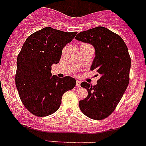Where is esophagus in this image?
Instances as JSON below:
<instances>
[{"label":"esophagus","instance_id":"esophagus-1","mask_svg":"<svg viewBox=\"0 0 146 146\" xmlns=\"http://www.w3.org/2000/svg\"><path fill=\"white\" fill-rule=\"evenodd\" d=\"M76 86L77 87L81 86V82L79 80H76Z\"/></svg>","mask_w":146,"mask_h":146}]
</instances>
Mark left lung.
<instances>
[{
  "instance_id": "left-lung-1",
  "label": "left lung",
  "mask_w": 146,
  "mask_h": 146,
  "mask_svg": "<svg viewBox=\"0 0 146 146\" xmlns=\"http://www.w3.org/2000/svg\"><path fill=\"white\" fill-rule=\"evenodd\" d=\"M76 39L94 46L95 58L90 70H96L100 75L96 85L81 83L88 95L79 101V108L89 118L103 119L113 112L129 83L131 57L128 47L119 35L103 27L81 32Z\"/></svg>"
}]
</instances>
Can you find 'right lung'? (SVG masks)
<instances>
[{
    "label": "right lung",
    "mask_w": 146,
    "mask_h": 146,
    "mask_svg": "<svg viewBox=\"0 0 146 146\" xmlns=\"http://www.w3.org/2000/svg\"><path fill=\"white\" fill-rule=\"evenodd\" d=\"M76 34L46 27L29 35L22 46L17 58L15 84L22 103L35 116L56 112L63 94L75 87L72 77L52 76L51 67L59 62L62 49Z\"/></svg>",
    "instance_id": "add662e5"
}]
</instances>
